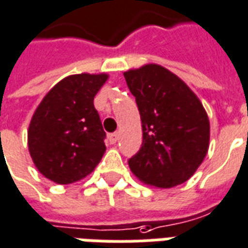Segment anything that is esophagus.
<instances>
[{
    "instance_id": "34e87169",
    "label": "esophagus",
    "mask_w": 248,
    "mask_h": 248,
    "mask_svg": "<svg viewBox=\"0 0 248 248\" xmlns=\"http://www.w3.org/2000/svg\"><path fill=\"white\" fill-rule=\"evenodd\" d=\"M108 140H109L110 144H115L119 140V135L117 133H110L109 136H108Z\"/></svg>"
}]
</instances>
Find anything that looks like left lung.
Instances as JSON below:
<instances>
[{
    "instance_id": "1",
    "label": "left lung",
    "mask_w": 248,
    "mask_h": 248,
    "mask_svg": "<svg viewBox=\"0 0 248 248\" xmlns=\"http://www.w3.org/2000/svg\"><path fill=\"white\" fill-rule=\"evenodd\" d=\"M136 97L143 144L128 164L141 183L172 188L187 182L210 147V120L199 97L175 73L157 64L124 72Z\"/></svg>"
}]
</instances>
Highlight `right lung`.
I'll list each match as a JSON object with an SVG mask.
<instances>
[{
  "instance_id": "right-lung-1",
  "label": "right lung",
  "mask_w": 248,
  "mask_h": 248,
  "mask_svg": "<svg viewBox=\"0 0 248 248\" xmlns=\"http://www.w3.org/2000/svg\"><path fill=\"white\" fill-rule=\"evenodd\" d=\"M107 73L64 77L49 91L31 116L28 148L34 166L57 184L78 182L104 155L105 132L93 99Z\"/></svg>"
}]
</instances>
